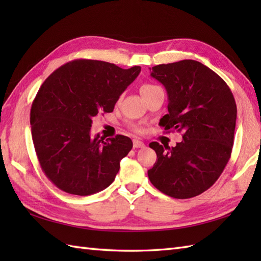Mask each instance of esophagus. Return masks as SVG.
Returning <instances> with one entry per match:
<instances>
[{
	"mask_svg": "<svg viewBox=\"0 0 261 261\" xmlns=\"http://www.w3.org/2000/svg\"><path fill=\"white\" fill-rule=\"evenodd\" d=\"M134 147H135V148H143V147H145V143H143V142L140 141V140L135 139V140H134Z\"/></svg>",
	"mask_w": 261,
	"mask_h": 261,
	"instance_id": "34e87169",
	"label": "esophagus"
}]
</instances>
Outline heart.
Listing matches in <instances>:
<instances>
[{"mask_svg":"<svg viewBox=\"0 0 261 261\" xmlns=\"http://www.w3.org/2000/svg\"><path fill=\"white\" fill-rule=\"evenodd\" d=\"M156 87H158V86L152 85V84H147V83H146V84H142V86L140 87V92H141V94L143 95V94H145V93L151 91V90H153V88H156Z\"/></svg>","mask_w":261,"mask_h":261,"instance_id":"1","label":"heart"}]
</instances>
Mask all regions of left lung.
<instances>
[{"instance_id":"left-lung-1","label":"left lung","mask_w":261,"mask_h":261,"mask_svg":"<svg viewBox=\"0 0 261 261\" xmlns=\"http://www.w3.org/2000/svg\"><path fill=\"white\" fill-rule=\"evenodd\" d=\"M150 70L168 95V113L159 124L182 132V140L171 148L149 143L158 158L148 170L149 179L170 197L197 196L218 180L230 159L237 120L233 94L218 74L196 60Z\"/></svg>"}]
</instances>
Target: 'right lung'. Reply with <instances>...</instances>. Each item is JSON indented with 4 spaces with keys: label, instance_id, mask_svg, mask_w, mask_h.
Instances as JSON below:
<instances>
[{
    "label": "right lung",
    "instance_id": "obj_1",
    "mask_svg": "<svg viewBox=\"0 0 261 261\" xmlns=\"http://www.w3.org/2000/svg\"><path fill=\"white\" fill-rule=\"evenodd\" d=\"M140 66L123 69L101 60L76 59L43 82L33 99L32 141L53 184L73 195L87 196L112 184L120 162L132 149L130 138L91 136L93 119L113 112Z\"/></svg>",
    "mask_w": 261,
    "mask_h": 261
}]
</instances>
